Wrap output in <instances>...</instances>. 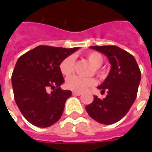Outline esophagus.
<instances>
[{
    "mask_svg": "<svg viewBox=\"0 0 152 152\" xmlns=\"http://www.w3.org/2000/svg\"><path fill=\"white\" fill-rule=\"evenodd\" d=\"M73 96H81V95H82V93H80V92H76V91H73Z\"/></svg>",
    "mask_w": 152,
    "mask_h": 152,
    "instance_id": "esophagus-1",
    "label": "esophagus"
}]
</instances>
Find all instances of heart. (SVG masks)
Masks as SVG:
<instances>
[{
    "instance_id": "1",
    "label": "heart",
    "mask_w": 152,
    "mask_h": 152,
    "mask_svg": "<svg viewBox=\"0 0 152 152\" xmlns=\"http://www.w3.org/2000/svg\"><path fill=\"white\" fill-rule=\"evenodd\" d=\"M85 57L93 66V70L98 76L103 77L104 72L101 69L103 63V56L97 51H90L85 54ZM75 59L73 56H68L64 58L60 63V70L65 76H68L74 71ZM96 85V80L92 78H81L79 76H72L66 80V86L67 89L76 92H83L88 88Z\"/></svg>"
}]
</instances>
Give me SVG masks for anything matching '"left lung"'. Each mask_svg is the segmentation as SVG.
<instances>
[{"instance_id": "left-lung-1", "label": "left lung", "mask_w": 152, "mask_h": 152, "mask_svg": "<svg viewBox=\"0 0 152 152\" xmlns=\"http://www.w3.org/2000/svg\"><path fill=\"white\" fill-rule=\"evenodd\" d=\"M107 56L111 63L110 73L102 85V92L107 91L106 98L96 96L85 109L90 117L102 124H113L121 120L129 111L137 96L141 74L135 58L116 45L91 46Z\"/></svg>"}]
</instances>
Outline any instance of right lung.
Returning <instances> with one entry per match:
<instances>
[{
    "label": "right lung",
    "instance_id": "right-lung-1",
    "mask_svg": "<svg viewBox=\"0 0 152 152\" xmlns=\"http://www.w3.org/2000/svg\"><path fill=\"white\" fill-rule=\"evenodd\" d=\"M78 49L39 45L18 59L12 75L15 102L33 125L46 128L60 119L72 96L60 87L64 83L60 63ZM48 88L53 90L50 93Z\"/></svg>",
    "mask_w": 152,
    "mask_h": 152
}]
</instances>
